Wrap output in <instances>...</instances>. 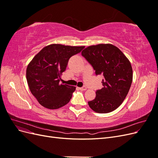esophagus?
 I'll return each instance as SVG.
<instances>
[{"instance_id": "esophagus-1", "label": "esophagus", "mask_w": 158, "mask_h": 158, "mask_svg": "<svg viewBox=\"0 0 158 158\" xmlns=\"http://www.w3.org/2000/svg\"><path fill=\"white\" fill-rule=\"evenodd\" d=\"M79 88V89L80 90V91H85V90H86V87L85 86H82V87H81V88Z\"/></svg>"}]
</instances>
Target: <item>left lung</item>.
<instances>
[{
  "label": "left lung",
  "mask_w": 158,
  "mask_h": 158,
  "mask_svg": "<svg viewBox=\"0 0 158 158\" xmlns=\"http://www.w3.org/2000/svg\"><path fill=\"white\" fill-rule=\"evenodd\" d=\"M82 55L92 66L96 75H102L103 88L88 102L89 107L99 113L115 110L125 100L132 82L130 61L123 52L111 44L89 46Z\"/></svg>",
  "instance_id": "8db88e82"
}]
</instances>
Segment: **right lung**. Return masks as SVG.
Masks as SVG:
<instances>
[{"label": "right lung", "mask_w": 158, "mask_h": 158, "mask_svg": "<svg viewBox=\"0 0 158 158\" xmlns=\"http://www.w3.org/2000/svg\"><path fill=\"white\" fill-rule=\"evenodd\" d=\"M84 48V46L52 44L33 57L27 67L26 79L31 94L42 106L56 109L70 102L76 87L60 84V76L70 57Z\"/></svg>", "instance_id": "obj_1"}]
</instances>
